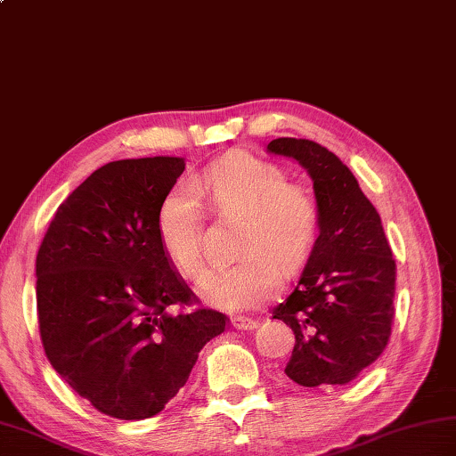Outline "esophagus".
<instances>
[{
	"mask_svg": "<svg viewBox=\"0 0 456 456\" xmlns=\"http://www.w3.org/2000/svg\"><path fill=\"white\" fill-rule=\"evenodd\" d=\"M231 325L239 329V331H253V329L258 327V322L256 319H250L245 315H235V317H231Z\"/></svg>",
	"mask_w": 456,
	"mask_h": 456,
	"instance_id": "esophagus-1",
	"label": "esophagus"
}]
</instances>
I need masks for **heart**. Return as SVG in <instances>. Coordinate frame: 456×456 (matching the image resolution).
I'll return each mask as SVG.
<instances>
[{"instance_id":"b5f03b06","label":"heart","mask_w":456,"mask_h":456,"mask_svg":"<svg viewBox=\"0 0 456 456\" xmlns=\"http://www.w3.org/2000/svg\"><path fill=\"white\" fill-rule=\"evenodd\" d=\"M200 190L225 221H240L237 255L240 263L217 268L203 278L206 302L231 312L253 309L274 299L282 273L305 263L319 235V201L305 183L289 182L278 164L235 152L203 174ZM162 253L183 278H198L206 266L203 219L198 193L178 186L157 213Z\"/></svg>"}]
</instances>
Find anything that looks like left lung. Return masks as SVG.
Returning <instances> with one entry per match:
<instances>
[{
  "label": "left lung",
  "instance_id": "8db88e82",
  "mask_svg": "<svg viewBox=\"0 0 456 456\" xmlns=\"http://www.w3.org/2000/svg\"><path fill=\"white\" fill-rule=\"evenodd\" d=\"M268 151L296 159L314 180L322 211L307 263L273 319L292 327L288 378L305 388L346 384L388 345L395 260L376 208L346 164L307 139L280 137Z\"/></svg>",
  "mask_w": 456,
  "mask_h": 456
}]
</instances>
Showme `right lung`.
I'll return each instance as SVG.
<instances>
[{
    "label": "right lung",
    "mask_w": 456,
    "mask_h": 456,
    "mask_svg": "<svg viewBox=\"0 0 456 456\" xmlns=\"http://www.w3.org/2000/svg\"><path fill=\"white\" fill-rule=\"evenodd\" d=\"M186 160H115L61 206L37 253V315L48 361L74 392L118 419H147L188 382L227 327L162 253L157 213Z\"/></svg>",
    "instance_id": "1"
}]
</instances>
